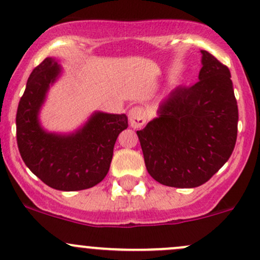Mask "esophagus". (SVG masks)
Listing matches in <instances>:
<instances>
[{
  "label": "esophagus",
  "mask_w": 260,
  "mask_h": 260,
  "mask_svg": "<svg viewBox=\"0 0 260 260\" xmlns=\"http://www.w3.org/2000/svg\"><path fill=\"white\" fill-rule=\"evenodd\" d=\"M128 117H129L131 125L133 128H141L143 127L147 122V115H145V111L143 107L136 106L133 107L132 110H129V113H128Z\"/></svg>",
  "instance_id": "obj_1"
}]
</instances>
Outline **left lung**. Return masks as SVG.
I'll return each instance as SVG.
<instances>
[{"label":"left lung","instance_id":"8db88e82","mask_svg":"<svg viewBox=\"0 0 260 260\" xmlns=\"http://www.w3.org/2000/svg\"><path fill=\"white\" fill-rule=\"evenodd\" d=\"M192 86H178L158 117L137 131L150 176L162 185L190 189L209 181L235 149L238 106L230 69L201 50Z\"/></svg>","mask_w":260,"mask_h":260}]
</instances>
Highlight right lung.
I'll return each mask as SVG.
<instances>
[{"instance_id":"1","label":"right lung","mask_w":260,"mask_h":260,"mask_svg":"<svg viewBox=\"0 0 260 260\" xmlns=\"http://www.w3.org/2000/svg\"><path fill=\"white\" fill-rule=\"evenodd\" d=\"M60 71L53 58H45L28 78L17 108V144L24 164L48 186L90 189L107 175L116 139L128 127V118L96 112L73 135L48 133L39 124V110Z\"/></svg>"}]
</instances>
